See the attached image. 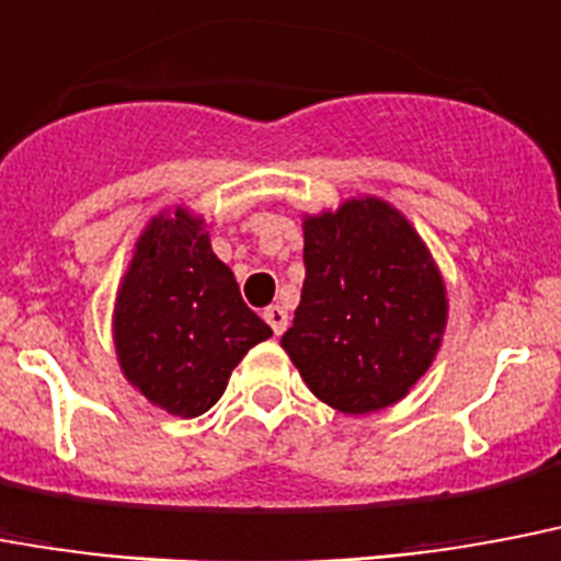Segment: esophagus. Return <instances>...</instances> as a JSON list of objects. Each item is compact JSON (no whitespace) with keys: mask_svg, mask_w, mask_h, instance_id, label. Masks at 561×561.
Wrapping results in <instances>:
<instances>
[{"mask_svg":"<svg viewBox=\"0 0 561 561\" xmlns=\"http://www.w3.org/2000/svg\"><path fill=\"white\" fill-rule=\"evenodd\" d=\"M263 318H266V324L272 327V333L280 335L286 330V324H289V316H286V309L284 307H268L266 312H263Z\"/></svg>","mask_w":561,"mask_h":561,"instance_id":"34e87169","label":"esophagus"}]
</instances>
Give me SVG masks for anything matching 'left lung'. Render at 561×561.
<instances>
[{
    "instance_id": "1",
    "label": "left lung",
    "mask_w": 561,
    "mask_h": 561,
    "mask_svg": "<svg viewBox=\"0 0 561 561\" xmlns=\"http://www.w3.org/2000/svg\"><path fill=\"white\" fill-rule=\"evenodd\" d=\"M304 266L280 347L309 391L342 414L400 402L432 367L449 318L423 237L393 205L358 196L304 217Z\"/></svg>"
}]
</instances>
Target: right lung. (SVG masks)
I'll return each mask as SVG.
<instances>
[{
  "mask_svg": "<svg viewBox=\"0 0 561 561\" xmlns=\"http://www.w3.org/2000/svg\"><path fill=\"white\" fill-rule=\"evenodd\" d=\"M112 335L127 382L176 416H199L272 330L240 298L234 272L210 252L205 219L161 210L121 277Z\"/></svg>",
  "mask_w": 561,
  "mask_h": 561,
  "instance_id": "right-lung-1",
  "label": "right lung"
}]
</instances>
